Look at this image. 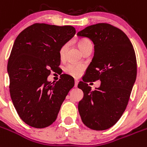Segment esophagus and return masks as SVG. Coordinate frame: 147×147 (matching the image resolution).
Wrapping results in <instances>:
<instances>
[{
	"mask_svg": "<svg viewBox=\"0 0 147 147\" xmlns=\"http://www.w3.org/2000/svg\"><path fill=\"white\" fill-rule=\"evenodd\" d=\"M78 84V80H75V87H77Z\"/></svg>",
	"mask_w": 147,
	"mask_h": 147,
	"instance_id": "1",
	"label": "esophagus"
}]
</instances>
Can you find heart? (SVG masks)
<instances>
[{"instance_id": "obj_1", "label": "heart", "mask_w": 147, "mask_h": 147, "mask_svg": "<svg viewBox=\"0 0 147 147\" xmlns=\"http://www.w3.org/2000/svg\"><path fill=\"white\" fill-rule=\"evenodd\" d=\"M78 47L81 52H84V51L86 50L89 48H92V42L87 39V38H80L78 40ZM69 43H65L64 44L61 46L59 49V55L61 59L64 58L66 55V51L68 49ZM84 69V67L82 65L79 64H73V63H70V64L66 65V67L64 68V72L66 74L71 75L72 77L78 78L80 77L82 74L83 71Z\"/></svg>"}]
</instances>
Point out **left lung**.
I'll return each mask as SVG.
<instances>
[{"mask_svg": "<svg viewBox=\"0 0 147 147\" xmlns=\"http://www.w3.org/2000/svg\"><path fill=\"white\" fill-rule=\"evenodd\" d=\"M94 43L95 54L78 87L84 92L78 111L83 123L93 130L114 126L128 104L137 75L132 43L122 30L107 23L91 25L78 32ZM100 80L93 91L87 82Z\"/></svg>", "mask_w": 147, "mask_h": 147, "instance_id": "8db88e82", "label": "left lung"}]
</instances>
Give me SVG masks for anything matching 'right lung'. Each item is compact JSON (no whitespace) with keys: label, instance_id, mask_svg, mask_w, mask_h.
Wrapping results in <instances>:
<instances>
[{"label":"right lung","instance_id":"right-lung-1","mask_svg":"<svg viewBox=\"0 0 147 147\" xmlns=\"http://www.w3.org/2000/svg\"><path fill=\"white\" fill-rule=\"evenodd\" d=\"M72 26L36 23L24 29L15 40L7 65L9 93L20 119L30 127L45 128L57 118L61 104L75 85L62 75L47 81L61 64L59 49L75 35Z\"/></svg>","mask_w":147,"mask_h":147}]
</instances>
